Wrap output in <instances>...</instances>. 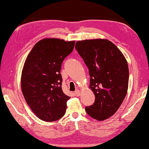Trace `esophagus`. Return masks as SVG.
<instances>
[{
	"label": "esophagus",
	"instance_id": "1",
	"mask_svg": "<svg viewBox=\"0 0 149 149\" xmlns=\"http://www.w3.org/2000/svg\"><path fill=\"white\" fill-rule=\"evenodd\" d=\"M75 95H76V96H80V91H79V90H77L76 91H75Z\"/></svg>",
	"mask_w": 149,
	"mask_h": 149
}]
</instances>
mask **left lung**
<instances>
[{
    "label": "left lung",
    "mask_w": 149,
    "mask_h": 149,
    "mask_svg": "<svg viewBox=\"0 0 149 149\" xmlns=\"http://www.w3.org/2000/svg\"><path fill=\"white\" fill-rule=\"evenodd\" d=\"M75 47L89 69V87L95 97L92 105L85 107L86 112L93 119L105 120L117 111L127 93V61L107 40L79 41Z\"/></svg>",
    "instance_id": "obj_1"
}]
</instances>
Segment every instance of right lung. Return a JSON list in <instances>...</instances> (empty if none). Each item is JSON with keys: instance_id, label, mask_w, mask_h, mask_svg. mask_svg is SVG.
I'll use <instances>...</instances> for the list:
<instances>
[{"instance_id": "1", "label": "right lung", "mask_w": 149, "mask_h": 149, "mask_svg": "<svg viewBox=\"0 0 149 149\" xmlns=\"http://www.w3.org/2000/svg\"><path fill=\"white\" fill-rule=\"evenodd\" d=\"M75 41L46 38L38 41L25 60L21 89L28 105L38 118L59 120L65 114L70 97L62 90L61 64L73 51Z\"/></svg>"}]
</instances>
